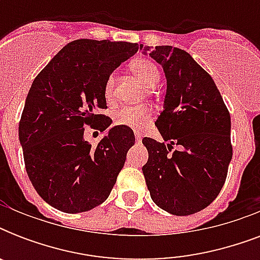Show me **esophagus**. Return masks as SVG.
<instances>
[{
	"label": "esophagus",
	"instance_id": "34e87169",
	"mask_svg": "<svg viewBox=\"0 0 260 260\" xmlns=\"http://www.w3.org/2000/svg\"><path fill=\"white\" fill-rule=\"evenodd\" d=\"M135 139H136V143H140L142 142V135H140V132H135Z\"/></svg>",
	"mask_w": 260,
	"mask_h": 260
}]
</instances>
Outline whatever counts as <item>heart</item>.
Wrapping results in <instances>:
<instances>
[{"mask_svg": "<svg viewBox=\"0 0 260 260\" xmlns=\"http://www.w3.org/2000/svg\"><path fill=\"white\" fill-rule=\"evenodd\" d=\"M132 74L140 81L146 87L151 89L158 85L159 78V70L158 67L155 66L154 62H151L150 59H136L131 63L129 66ZM114 85V77L110 75L105 83V94L106 97H109L112 94ZM151 112L144 108H131V106H122L116 113L113 114V121L117 125H125L135 129H140L146 125L147 121L150 120Z\"/></svg>", "mask_w": 260, "mask_h": 260, "instance_id": "obj_1", "label": "heart"}]
</instances>
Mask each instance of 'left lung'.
<instances>
[{"label":"left lung","mask_w":260,"mask_h":260,"mask_svg":"<svg viewBox=\"0 0 260 260\" xmlns=\"http://www.w3.org/2000/svg\"><path fill=\"white\" fill-rule=\"evenodd\" d=\"M166 75L163 110L155 125L167 144L143 139V166L151 198L160 209L189 216L214 201L232 159L231 116L216 83L186 51L143 47ZM174 145L178 150L170 153Z\"/></svg>","instance_id":"8db88e82"}]
</instances>
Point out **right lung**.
<instances>
[{
	"instance_id": "obj_1",
	"label": "right lung",
	"mask_w": 260,
	"mask_h": 260,
	"mask_svg": "<svg viewBox=\"0 0 260 260\" xmlns=\"http://www.w3.org/2000/svg\"><path fill=\"white\" fill-rule=\"evenodd\" d=\"M139 50L136 43L81 39L64 46L35 78L18 125L24 162L35 190L64 213L93 209L109 197L126 152L129 126L114 125L106 109L105 83ZM85 125L104 136L93 147Z\"/></svg>"
}]
</instances>
